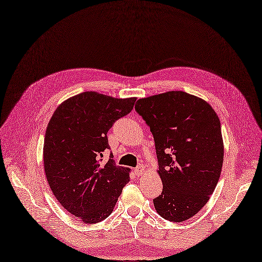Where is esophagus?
Wrapping results in <instances>:
<instances>
[{
  "instance_id": "34e87169",
  "label": "esophagus",
  "mask_w": 262,
  "mask_h": 262,
  "mask_svg": "<svg viewBox=\"0 0 262 262\" xmlns=\"http://www.w3.org/2000/svg\"><path fill=\"white\" fill-rule=\"evenodd\" d=\"M134 172H135L136 176H142L144 173V166L142 164L136 166V168L134 169Z\"/></svg>"
}]
</instances>
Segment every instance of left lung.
<instances>
[{"label": "left lung", "mask_w": 262, "mask_h": 262, "mask_svg": "<svg viewBox=\"0 0 262 262\" xmlns=\"http://www.w3.org/2000/svg\"><path fill=\"white\" fill-rule=\"evenodd\" d=\"M137 114L152 132L163 183L158 213L179 223L196 215L219 182L224 159L221 121L198 97L169 91L140 99Z\"/></svg>", "instance_id": "left-lung-1"}]
</instances>
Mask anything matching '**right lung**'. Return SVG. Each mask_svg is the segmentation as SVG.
<instances>
[{
	"instance_id": "right-lung-1",
	"label": "right lung",
	"mask_w": 262,
	"mask_h": 262,
	"mask_svg": "<svg viewBox=\"0 0 262 262\" xmlns=\"http://www.w3.org/2000/svg\"><path fill=\"white\" fill-rule=\"evenodd\" d=\"M136 98L116 99L83 92L59 104L48 122L43 168L54 196L82 223L94 224L113 213L129 181V169L116 165L107 133L134 108Z\"/></svg>"
}]
</instances>
